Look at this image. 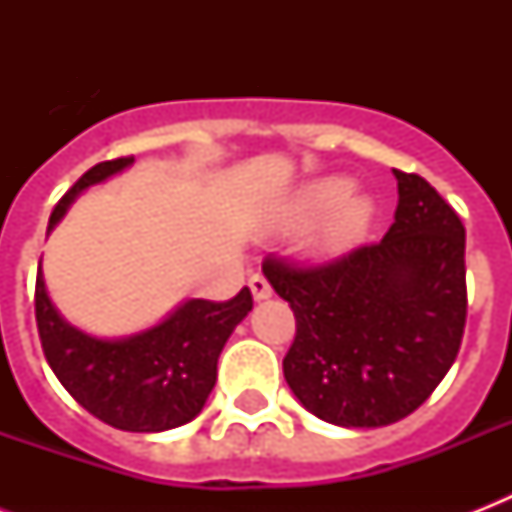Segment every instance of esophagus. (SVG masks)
<instances>
[{
  "label": "esophagus",
  "instance_id": "1",
  "mask_svg": "<svg viewBox=\"0 0 512 512\" xmlns=\"http://www.w3.org/2000/svg\"><path fill=\"white\" fill-rule=\"evenodd\" d=\"M249 289H252V297H255V300H265V297H271L273 292L263 273H252V276H249Z\"/></svg>",
  "mask_w": 512,
  "mask_h": 512
}]
</instances>
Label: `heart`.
<instances>
[{
  "mask_svg": "<svg viewBox=\"0 0 512 512\" xmlns=\"http://www.w3.org/2000/svg\"><path fill=\"white\" fill-rule=\"evenodd\" d=\"M353 183L345 177H324L305 188L292 207V225L308 228L321 219L316 233V249L321 255H337L356 244L372 220V201L366 196H350Z\"/></svg>",
  "mask_w": 512,
  "mask_h": 512,
  "instance_id": "b5f03b06",
  "label": "heart"
}]
</instances>
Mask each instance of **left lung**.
I'll return each mask as SVG.
<instances>
[{
  "label": "left lung",
  "instance_id": "1",
  "mask_svg": "<svg viewBox=\"0 0 512 512\" xmlns=\"http://www.w3.org/2000/svg\"><path fill=\"white\" fill-rule=\"evenodd\" d=\"M393 175L398 207L382 241L313 265L263 260L295 313L289 388L342 428H382L425 404L460 353L468 319L460 215L425 177Z\"/></svg>",
  "mask_w": 512,
  "mask_h": 512
}]
</instances>
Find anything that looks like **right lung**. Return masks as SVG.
Here are the masks:
<instances>
[{"label":"right lung","mask_w":512,"mask_h":512,"mask_svg":"<svg viewBox=\"0 0 512 512\" xmlns=\"http://www.w3.org/2000/svg\"><path fill=\"white\" fill-rule=\"evenodd\" d=\"M132 156L95 164L55 204L50 228L87 185L100 183L132 164ZM36 327L47 364L76 404L116 430L159 433L191 422L215 388L217 356L244 316L252 292L236 297L188 300L170 319L127 340H95L60 319L36 273Z\"/></svg>","instance_id":"obj_1"}]
</instances>
